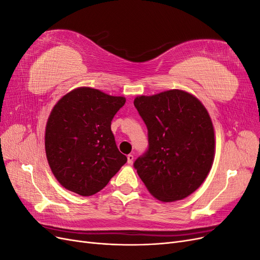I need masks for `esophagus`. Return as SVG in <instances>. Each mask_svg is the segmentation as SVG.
<instances>
[{
	"mask_svg": "<svg viewBox=\"0 0 260 260\" xmlns=\"http://www.w3.org/2000/svg\"><path fill=\"white\" fill-rule=\"evenodd\" d=\"M133 158H135V157H133L132 154H129V155L127 156V159H128V164H129V165H131V164L133 162Z\"/></svg>",
	"mask_w": 260,
	"mask_h": 260,
	"instance_id": "esophagus-1",
	"label": "esophagus"
}]
</instances>
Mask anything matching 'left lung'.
I'll use <instances>...</instances> for the list:
<instances>
[{"mask_svg":"<svg viewBox=\"0 0 260 260\" xmlns=\"http://www.w3.org/2000/svg\"><path fill=\"white\" fill-rule=\"evenodd\" d=\"M147 127L148 148L133 164L154 198L183 200L198 190L215 157L214 125L201 101L182 90L135 99Z\"/></svg>","mask_w":260,"mask_h":260,"instance_id":"1","label":"left lung"}]
</instances>
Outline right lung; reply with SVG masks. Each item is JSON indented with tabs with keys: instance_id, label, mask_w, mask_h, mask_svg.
<instances>
[{
	"instance_id": "add662e5",
	"label": "right lung",
	"mask_w": 260,
	"mask_h": 260,
	"mask_svg": "<svg viewBox=\"0 0 260 260\" xmlns=\"http://www.w3.org/2000/svg\"><path fill=\"white\" fill-rule=\"evenodd\" d=\"M124 103L123 96L82 86L53 107L45 128V153L54 177L67 190L95 194L127 161L111 129Z\"/></svg>"
}]
</instances>
